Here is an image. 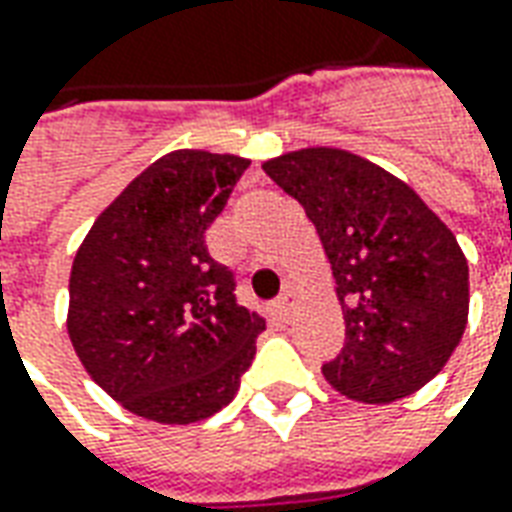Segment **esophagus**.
<instances>
[{"instance_id":"34e87169","label":"esophagus","mask_w":512,"mask_h":512,"mask_svg":"<svg viewBox=\"0 0 512 512\" xmlns=\"http://www.w3.org/2000/svg\"><path fill=\"white\" fill-rule=\"evenodd\" d=\"M291 307H293V293L285 291L282 296H277V302H274V310H277V316L282 318V321H288V316H291Z\"/></svg>"}]
</instances>
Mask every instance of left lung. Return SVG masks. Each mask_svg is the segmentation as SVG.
I'll return each mask as SVG.
<instances>
[{
  "instance_id": "8db88e82",
  "label": "left lung",
  "mask_w": 512,
  "mask_h": 512,
  "mask_svg": "<svg viewBox=\"0 0 512 512\" xmlns=\"http://www.w3.org/2000/svg\"><path fill=\"white\" fill-rule=\"evenodd\" d=\"M316 224L346 321L324 377L343 396L388 405L446 366L468 321V263L424 199L371 160L310 146L263 163Z\"/></svg>"
}]
</instances>
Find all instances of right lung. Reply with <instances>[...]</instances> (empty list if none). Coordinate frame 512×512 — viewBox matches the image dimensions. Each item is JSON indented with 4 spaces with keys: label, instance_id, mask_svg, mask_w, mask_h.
Here are the masks:
<instances>
[{
    "label": "right lung",
    "instance_id": "add662e5",
    "mask_svg": "<svg viewBox=\"0 0 512 512\" xmlns=\"http://www.w3.org/2000/svg\"><path fill=\"white\" fill-rule=\"evenodd\" d=\"M249 169L238 155L177 149L99 213L74 255L69 338L124 410L194 424L230 405L266 318L235 299L205 232Z\"/></svg>",
    "mask_w": 512,
    "mask_h": 512
}]
</instances>
